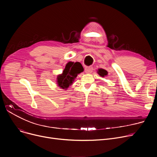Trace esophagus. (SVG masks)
<instances>
[{"label": "esophagus", "mask_w": 157, "mask_h": 157, "mask_svg": "<svg viewBox=\"0 0 157 157\" xmlns=\"http://www.w3.org/2000/svg\"><path fill=\"white\" fill-rule=\"evenodd\" d=\"M93 71V68L92 67H86L85 71L86 74H90Z\"/></svg>", "instance_id": "esophagus-1"}]
</instances>
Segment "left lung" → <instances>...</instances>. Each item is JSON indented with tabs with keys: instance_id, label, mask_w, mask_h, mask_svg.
I'll list each match as a JSON object with an SVG mask.
<instances>
[{
	"instance_id": "1",
	"label": "left lung",
	"mask_w": 157,
	"mask_h": 157,
	"mask_svg": "<svg viewBox=\"0 0 157 157\" xmlns=\"http://www.w3.org/2000/svg\"><path fill=\"white\" fill-rule=\"evenodd\" d=\"M97 73L102 77H104L105 76L108 75V71L103 69H98L97 71Z\"/></svg>"
}]
</instances>
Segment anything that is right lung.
<instances>
[{
    "instance_id": "1",
    "label": "right lung",
    "mask_w": 157,
    "mask_h": 157,
    "mask_svg": "<svg viewBox=\"0 0 157 157\" xmlns=\"http://www.w3.org/2000/svg\"><path fill=\"white\" fill-rule=\"evenodd\" d=\"M83 67L79 63L68 62L62 74L57 76L58 86L62 89L67 90L71 86L77 77L78 74L83 72Z\"/></svg>"
}]
</instances>
